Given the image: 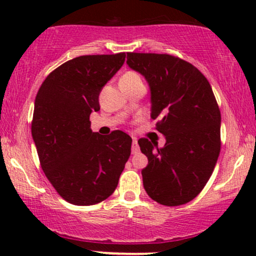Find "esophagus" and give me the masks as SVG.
<instances>
[{
	"instance_id": "1",
	"label": "esophagus",
	"mask_w": 256,
	"mask_h": 256,
	"mask_svg": "<svg viewBox=\"0 0 256 256\" xmlns=\"http://www.w3.org/2000/svg\"><path fill=\"white\" fill-rule=\"evenodd\" d=\"M131 152H132V154H137V152H140V146H138L137 140H134V142H132V146H131Z\"/></svg>"
}]
</instances>
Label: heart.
I'll return each instance as SVG.
<instances>
[{
    "instance_id": "1",
    "label": "heart",
    "mask_w": 256,
    "mask_h": 256,
    "mask_svg": "<svg viewBox=\"0 0 256 256\" xmlns=\"http://www.w3.org/2000/svg\"><path fill=\"white\" fill-rule=\"evenodd\" d=\"M138 83H142V79H140L138 73L132 72V71L125 72L119 79V84L134 85V84H138Z\"/></svg>"
}]
</instances>
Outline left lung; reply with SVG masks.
Returning a JSON list of instances; mask_svg holds the SVG:
<instances>
[{
    "mask_svg": "<svg viewBox=\"0 0 256 256\" xmlns=\"http://www.w3.org/2000/svg\"><path fill=\"white\" fill-rule=\"evenodd\" d=\"M126 64L150 90V116L166 143L138 140L148 158L142 170L149 198L164 206L188 204L212 176L220 152L222 116L210 84L192 64L167 54L128 52Z\"/></svg>",
    "mask_w": 256,
    "mask_h": 256,
    "instance_id": "obj_1",
    "label": "left lung"
}]
</instances>
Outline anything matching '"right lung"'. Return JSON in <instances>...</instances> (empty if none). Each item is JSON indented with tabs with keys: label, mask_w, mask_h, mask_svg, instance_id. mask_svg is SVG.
Here are the masks:
<instances>
[{
	"label": "right lung",
	"mask_w": 256,
	"mask_h": 256,
	"mask_svg": "<svg viewBox=\"0 0 256 256\" xmlns=\"http://www.w3.org/2000/svg\"><path fill=\"white\" fill-rule=\"evenodd\" d=\"M125 52L84 55L54 70L34 100L31 132L40 166L61 198L77 206L108 198L131 154L122 131L101 136L90 114L100 110L102 88L122 68Z\"/></svg>",
	"instance_id": "1"
}]
</instances>
